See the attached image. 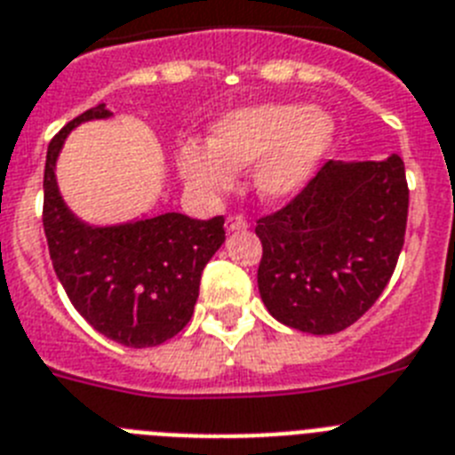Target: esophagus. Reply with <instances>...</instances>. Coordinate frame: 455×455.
I'll return each instance as SVG.
<instances>
[{"mask_svg":"<svg viewBox=\"0 0 455 455\" xmlns=\"http://www.w3.org/2000/svg\"><path fill=\"white\" fill-rule=\"evenodd\" d=\"M227 228L228 231H240V228H247V220H244L243 215H238V212H231V215L227 217Z\"/></svg>","mask_w":455,"mask_h":455,"instance_id":"obj_1","label":"esophagus"}]
</instances>
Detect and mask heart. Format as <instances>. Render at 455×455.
<instances>
[{
  "label": "heart",
  "instance_id": "1",
  "mask_svg": "<svg viewBox=\"0 0 455 455\" xmlns=\"http://www.w3.org/2000/svg\"><path fill=\"white\" fill-rule=\"evenodd\" d=\"M334 137L321 109L302 105H259L235 109L212 125V144L189 140L180 146L179 167L189 183L220 195L233 172L254 169V188L266 201H283L309 183Z\"/></svg>",
  "mask_w": 455,
  "mask_h": 455
}]
</instances>
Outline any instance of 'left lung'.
<instances>
[{"instance_id": "left-lung-1", "label": "left lung", "mask_w": 455, "mask_h": 455, "mask_svg": "<svg viewBox=\"0 0 455 455\" xmlns=\"http://www.w3.org/2000/svg\"><path fill=\"white\" fill-rule=\"evenodd\" d=\"M408 204L398 156L327 160L283 208L256 220V276L267 311L309 334H337L359 321L392 279Z\"/></svg>"}]
</instances>
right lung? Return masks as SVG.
<instances>
[{
    "mask_svg": "<svg viewBox=\"0 0 455 455\" xmlns=\"http://www.w3.org/2000/svg\"><path fill=\"white\" fill-rule=\"evenodd\" d=\"M105 105L63 125L47 146L43 176V228L63 291L100 334L128 347L169 341L189 323L205 263L224 243V217L208 222L180 212L124 227L93 228L75 220L54 180V162L66 134Z\"/></svg>",
    "mask_w": 455,
    "mask_h": 455,
    "instance_id": "add662e5",
    "label": "right lung"
}]
</instances>
